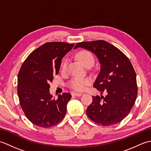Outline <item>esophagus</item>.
Listing matches in <instances>:
<instances>
[{"label": "esophagus", "mask_w": 151, "mask_h": 151, "mask_svg": "<svg viewBox=\"0 0 151 151\" xmlns=\"http://www.w3.org/2000/svg\"><path fill=\"white\" fill-rule=\"evenodd\" d=\"M72 95H75V96H76V97H81V96L82 95V93H81L73 92L72 93Z\"/></svg>", "instance_id": "esophagus-1"}]
</instances>
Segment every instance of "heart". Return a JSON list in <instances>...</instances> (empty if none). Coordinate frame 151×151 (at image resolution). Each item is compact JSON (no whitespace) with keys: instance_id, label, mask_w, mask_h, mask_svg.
I'll return each instance as SVG.
<instances>
[{"instance_id":"obj_1","label":"heart","mask_w":151,"mask_h":151,"mask_svg":"<svg viewBox=\"0 0 151 151\" xmlns=\"http://www.w3.org/2000/svg\"><path fill=\"white\" fill-rule=\"evenodd\" d=\"M76 58L83 65H86L88 62L94 63V57L93 54L87 50H82L76 54ZM67 65L66 60L63 61L62 63V69H65ZM90 81L88 78H75L72 80L69 83V87L75 91H82L86 89Z\"/></svg>"}]
</instances>
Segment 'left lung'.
Segmentation results:
<instances>
[{"label": "left lung", "instance_id": "obj_1", "mask_svg": "<svg viewBox=\"0 0 151 151\" xmlns=\"http://www.w3.org/2000/svg\"><path fill=\"white\" fill-rule=\"evenodd\" d=\"M91 51L101 63V71L93 87L106 95L93 96L86 110L88 117L102 126L119 123L132 110L137 98L136 75L128 57L117 47L103 40L78 43Z\"/></svg>", "mask_w": 151, "mask_h": 151}]
</instances>
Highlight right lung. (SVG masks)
<instances>
[{"label":"right lung","instance_id":"right-lung-1","mask_svg":"<svg viewBox=\"0 0 151 151\" xmlns=\"http://www.w3.org/2000/svg\"><path fill=\"white\" fill-rule=\"evenodd\" d=\"M74 45L58 41L45 43L28 55L19 70V103L25 116L37 127H53L65 117L71 95L63 93L52 99L49 83L59 73L63 57Z\"/></svg>","mask_w":151,"mask_h":151}]
</instances>
